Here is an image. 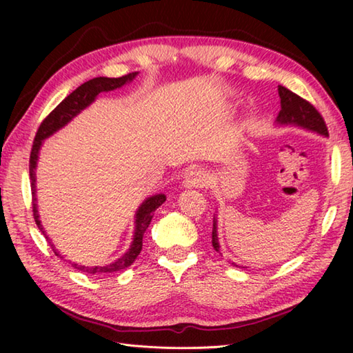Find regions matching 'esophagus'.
<instances>
[{
	"instance_id": "esophagus-1",
	"label": "esophagus",
	"mask_w": 353,
	"mask_h": 353,
	"mask_svg": "<svg viewBox=\"0 0 353 353\" xmlns=\"http://www.w3.org/2000/svg\"><path fill=\"white\" fill-rule=\"evenodd\" d=\"M208 183V174L206 171L201 168H192L185 179L186 188H203Z\"/></svg>"
}]
</instances>
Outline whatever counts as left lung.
Listing matches in <instances>:
<instances>
[{
  "label": "left lung",
  "instance_id": "1",
  "mask_svg": "<svg viewBox=\"0 0 353 353\" xmlns=\"http://www.w3.org/2000/svg\"><path fill=\"white\" fill-rule=\"evenodd\" d=\"M281 97V110L277 115V124H294L303 127L306 130L317 132L319 134L327 137V127L323 117L319 114V110L312 106L310 101L303 100L302 97L291 92L290 89L279 86L277 88ZM212 245L216 252H220L219 235H216V219L214 216V228H212Z\"/></svg>",
  "mask_w": 353,
  "mask_h": 353
}]
</instances>
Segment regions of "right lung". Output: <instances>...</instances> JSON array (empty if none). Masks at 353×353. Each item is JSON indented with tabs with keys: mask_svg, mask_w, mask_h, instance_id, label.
Wrapping results in <instances>:
<instances>
[{
	"mask_svg": "<svg viewBox=\"0 0 353 353\" xmlns=\"http://www.w3.org/2000/svg\"><path fill=\"white\" fill-rule=\"evenodd\" d=\"M137 74L138 72H130V74H125V76L118 77V79L95 77L92 80L85 81V83L79 86L76 91H72L65 100L59 103L56 109L51 110L50 115L41 123L39 129H37V132H36L34 141H33L32 153H30L28 168H30V182H32L33 216H34L37 228L41 229L43 235H45V232H43V228L41 224L39 214H37V205H36V165H37V156H39L42 141L51 137V134L57 132L59 129H62L65 124H68L74 117L79 115L85 108H88L100 92L114 91V89H117V88L124 86L125 83H129V81H132L134 77H137ZM165 200H167V197H165L163 194H156V196H152V197H148L145 201H142V205L138 208V211H137V216H134L137 220H134V235H133V241L130 244V249L127 250L121 258H118L115 262H112V264L103 265V267L101 265L85 267V265H79V264H72V267L80 270V272H83V273L97 274V276L123 272L124 268L130 267L142 250V236H144V232L147 230L150 221H152V219H153L154 211L163 203ZM45 238H48V236H45ZM51 247L57 256H61V253L54 249V245L51 244Z\"/></svg>",
	"mask_w": 353,
	"mask_h": 353,
	"instance_id": "add662e5",
	"label": "right lung"
}]
</instances>
